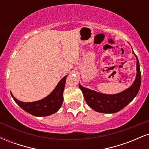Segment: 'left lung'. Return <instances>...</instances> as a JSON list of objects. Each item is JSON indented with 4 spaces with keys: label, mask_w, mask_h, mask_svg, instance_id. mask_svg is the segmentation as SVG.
I'll list each match as a JSON object with an SVG mask.
<instances>
[{
    "label": "left lung",
    "mask_w": 149,
    "mask_h": 149,
    "mask_svg": "<svg viewBox=\"0 0 149 149\" xmlns=\"http://www.w3.org/2000/svg\"><path fill=\"white\" fill-rule=\"evenodd\" d=\"M132 52L134 53L133 50ZM134 55L136 58V78L132 85L124 91L115 95H106L84 88L79 83V88L89 107L97 112L113 113L120 111L134 100L139 90L141 80L139 60L136 54Z\"/></svg>",
    "instance_id": "1"
}]
</instances>
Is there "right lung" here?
I'll use <instances>...</instances> for the list:
<instances>
[{"mask_svg": "<svg viewBox=\"0 0 149 149\" xmlns=\"http://www.w3.org/2000/svg\"><path fill=\"white\" fill-rule=\"evenodd\" d=\"M67 76H64L58 83L56 88L50 94L41 100L33 102H23L17 100L13 96L12 97L15 102L22 109L28 112L29 113L35 116H47L54 113L60 109L63 103V92H64L65 83Z\"/></svg>", "mask_w": 149, "mask_h": 149, "instance_id": "1", "label": "right lung"}]
</instances>
